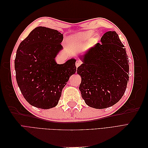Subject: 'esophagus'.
<instances>
[{
	"label": "esophagus",
	"mask_w": 148,
	"mask_h": 148,
	"mask_svg": "<svg viewBox=\"0 0 148 148\" xmlns=\"http://www.w3.org/2000/svg\"><path fill=\"white\" fill-rule=\"evenodd\" d=\"M81 64H82V62L80 60H77L75 62V65H76V66H77V67H78Z\"/></svg>",
	"instance_id": "34e87169"
}]
</instances>
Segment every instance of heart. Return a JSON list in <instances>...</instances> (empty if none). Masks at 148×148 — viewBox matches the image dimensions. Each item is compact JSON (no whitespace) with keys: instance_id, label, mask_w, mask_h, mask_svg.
Masks as SVG:
<instances>
[{"instance_id":"1","label":"heart","mask_w":148,"mask_h":148,"mask_svg":"<svg viewBox=\"0 0 148 148\" xmlns=\"http://www.w3.org/2000/svg\"><path fill=\"white\" fill-rule=\"evenodd\" d=\"M93 33L92 31H84V32L78 33L73 34L71 37L70 41L74 44H77L79 42L86 41L89 38L92 36Z\"/></svg>"}]
</instances>
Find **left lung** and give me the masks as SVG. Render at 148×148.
Returning <instances> with one entry per match:
<instances>
[{"mask_svg":"<svg viewBox=\"0 0 148 148\" xmlns=\"http://www.w3.org/2000/svg\"><path fill=\"white\" fill-rule=\"evenodd\" d=\"M79 59V91L86 104L105 109L118 102L123 96L129 79V61L126 49L115 31H107Z\"/></svg>","mask_w":148,"mask_h":148,"instance_id":"1","label":"left lung"}]
</instances>
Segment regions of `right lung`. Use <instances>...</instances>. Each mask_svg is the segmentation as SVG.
Segmentation results:
<instances>
[{"label": "right lung", "mask_w": 148, "mask_h": 148, "mask_svg": "<svg viewBox=\"0 0 148 148\" xmlns=\"http://www.w3.org/2000/svg\"><path fill=\"white\" fill-rule=\"evenodd\" d=\"M63 34L39 26L34 28L18 47L15 59L17 84L25 99L38 108L56 107L62 89L77 70L76 60L65 64L55 60L62 49Z\"/></svg>", "instance_id": "right-lung-1"}]
</instances>
